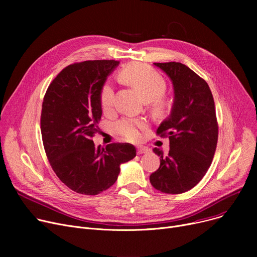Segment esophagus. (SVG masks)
<instances>
[{"mask_svg": "<svg viewBox=\"0 0 257 257\" xmlns=\"http://www.w3.org/2000/svg\"><path fill=\"white\" fill-rule=\"evenodd\" d=\"M150 151V149H148L147 147H138V154H145Z\"/></svg>", "mask_w": 257, "mask_h": 257, "instance_id": "34e87169", "label": "esophagus"}]
</instances>
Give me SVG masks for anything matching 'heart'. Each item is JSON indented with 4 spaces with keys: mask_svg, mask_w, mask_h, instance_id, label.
I'll use <instances>...</instances> for the list:
<instances>
[{
    "mask_svg": "<svg viewBox=\"0 0 257 257\" xmlns=\"http://www.w3.org/2000/svg\"><path fill=\"white\" fill-rule=\"evenodd\" d=\"M119 79L138 90L146 102H150L155 115L166 114L171 108V101L164 96L167 87L166 80L152 67L142 63H131L119 73ZM100 102L104 112L112 110L114 104V88L110 83H105L101 89ZM147 128V121L143 118L125 117L117 121V134L130 142L141 139L140 130Z\"/></svg>",
    "mask_w": 257,
    "mask_h": 257,
    "instance_id": "b5f03b06",
    "label": "heart"
}]
</instances>
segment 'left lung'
<instances>
[{
    "label": "left lung",
    "instance_id": "left-lung-1",
    "mask_svg": "<svg viewBox=\"0 0 257 257\" xmlns=\"http://www.w3.org/2000/svg\"><path fill=\"white\" fill-rule=\"evenodd\" d=\"M171 79L174 102L170 115L157 129L170 140L167 156L157 148L160 166L151 174L154 188L166 194H182L204 177L218 143L214 101L206 81L180 62L154 63Z\"/></svg>",
    "mask_w": 257,
    "mask_h": 257
}]
</instances>
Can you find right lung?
<instances>
[{"instance_id": "add662e5", "label": "right lung", "mask_w": 257, "mask_h": 257, "mask_svg": "<svg viewBox=\"0 0 257 257\" xmlns=\"http://www.w3.org/2000/svg\"><path fill=\"white\" fill-rule=\"evenodd\" d=\"M119 61L88 60L63 69L45 94L40 117L43 143L57 177L72 191L89 196L109 188L121 164L137 156L131 144L96 147L92 137L102 116L100 94Z\"/></svg>"}]
</instances>
